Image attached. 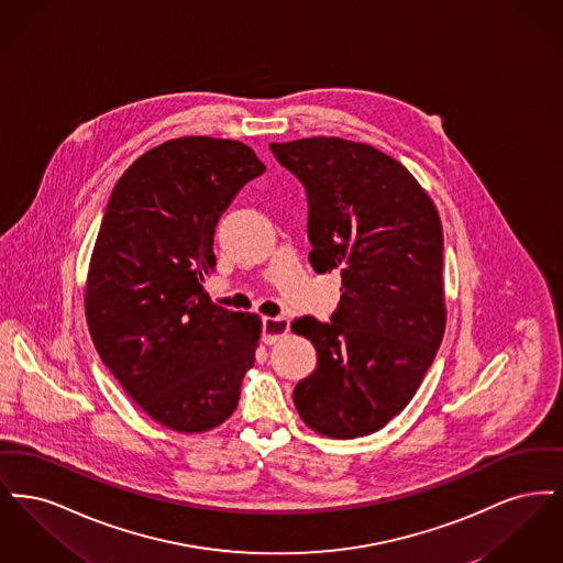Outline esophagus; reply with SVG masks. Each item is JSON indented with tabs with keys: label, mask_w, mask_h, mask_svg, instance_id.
<instances>
[{
	"label": "esophagus",
	"mask_w": 563,
	"mask_h": 563,
	"mask_svg": "<svg viewBox=\"0 0 563 563\" xmlns=\"http://www.w3.org/2000/svg\"><path fill=\"white\" fill-rule=\"evenodd\" d=\"M289 327H291V322L285 317L264 319V322H262V340L266 344H274V342H278L280 338H285L289 333Z\"/></svg>",
	"instance_id": "1"
}]
</instances>
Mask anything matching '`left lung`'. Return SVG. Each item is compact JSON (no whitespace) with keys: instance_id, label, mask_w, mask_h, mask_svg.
Masks as SVG:
<instances>
[{"instance_id":"1","label":"left lung","mask_w":563,"mask_h":563,"mask_svg":"<svg viewBox=\"0 0 563 563\" xmlns=\"http://www.w3.org/2000/svg\"><path fill=\"white\" fill-rule=\"evenodd\" d=\"M269 150L306 188L312 268L342 274L331 319L291 324L319 356L295 407L331 439L372 434L411 401L443 340L441 219L401 162L372 145L310 136Z\"/></svg>"}]
</instances>
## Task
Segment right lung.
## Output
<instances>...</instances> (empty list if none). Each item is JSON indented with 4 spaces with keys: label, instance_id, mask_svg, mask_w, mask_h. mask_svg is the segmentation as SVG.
<instances>
[{
    "label": "right lung",
    "instance_id": "1",
    "mask_svg": "<svg viewBox=\"0 0 563 563\" xmlns=\"http://www.w3.org/2000/svg\"><path fill=\"white\" fill-rule=\"evenodd\" d=\"M266 170L241 141L181 136L145 152L111 191L86 280L95 349L126 395L177 432L225 422L255 363L257 314L205 294L219 217Z\"/></svg>",
    "mask_w": 563,
    "mask_h": 563
}]
</instances>
